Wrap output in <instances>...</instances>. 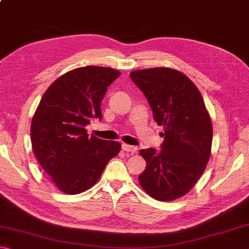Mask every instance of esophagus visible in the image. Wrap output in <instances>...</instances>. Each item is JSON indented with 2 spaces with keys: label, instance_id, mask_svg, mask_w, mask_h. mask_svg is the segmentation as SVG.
<instances>
[{
  "label": "esophagus",
  "instance_id": "obj_1",
  "mask_svg": "<svg viewBox=\"0 0 249 249\" xmlns=\"http://www.w3.org/2000/svg\"><path fill=\"white\" fill-rule=\"evenodd\" d=\"M122 149H123L124 151H127V153H129V154L134 155V154H136L137 147L132 146V145H127V144H123L122 145Z\"/></svg>",
  "mask_w": 249,
  "mask_h": 249
}]
</instances>
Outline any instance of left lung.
<instances>
[{"label": "left lung", "mask_w": 249, "mask_h": 249, "mask_svg": "<svg viewBox=\"0 0 249 249\" xmlns=\"http://www.w3.org/2000/svg\"><path fill=\"white\" fill-rule=\"evenodd\" d=\"M129 75L165 130L159 153L154 148L140 151L146 168L138 181L155 200L179 199L197 182L211 157L213 127L203 98L196 84L176 69L157 67Z\"/></svg>", "instance_id": "left-lung-1"}]
</instances>
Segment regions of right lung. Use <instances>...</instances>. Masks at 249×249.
Here are the masks:
<instances>
[{
    "label": "right lung",
    "mask_w": 249,
    "mask_h": 249,
    "mask_svg": "<svg viewBox=\"0 0 249 249\" xmlns=\"http://www.w3.org/2000/svg\"><path fill=\"white\" fill-rule=\"evenodd\" d=\"M121 75L107 67L70 70L50 84L31 126L34 155L50 180L66 195H79L98 182L121 144L89 137L86 126L102 119L101 102Z\"/></svg>",
    "instance_id": "add662e5"
}]
</instances>
